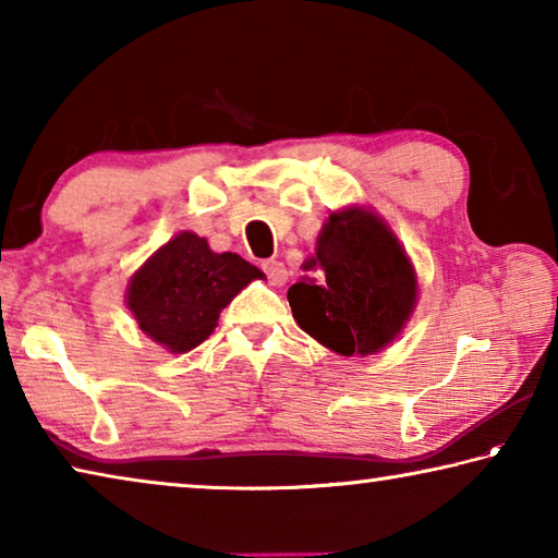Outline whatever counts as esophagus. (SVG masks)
I'll return each mask as SVG.
<instances>
[{"label":"esophagus","mask_w":558,"mask_h":558,"mask_svg":"<svg viewBox=\"0 0 558 558\" xmlns=\"http://www.w3.org/2000/svg\"><path fill=\"white\" fill-rule=\"evenodd\" d=\"M260 268H263V272H266V276H268L270 286H282V282L288 280V270H286V266H282V263H280V260H276V258L263 260V263H260Z\"/></svg>","instance_id":"esophagus-1"}]
</instances>
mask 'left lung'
<instances>
[{"label": "left lung", "instance_id": "obj_1", "mask_svg": "<svg viewBox=\"0 0 558 558\" xmlns=\"http://www.w3.org/2000/svg\"><path fill=\"white\" fill-rule=\"evenodd\" d=\"M288 290L295 323L342 356L374 354L391 344L415 307L418 282L399 239L379 216L352 206L329 214L315 256Z\"/></svg>", "mask_w": 558, "mask_h": 558}]
</instances>
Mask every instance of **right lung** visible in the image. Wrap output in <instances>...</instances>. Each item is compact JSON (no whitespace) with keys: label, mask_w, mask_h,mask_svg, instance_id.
Wrapping results in <instances>:
<instances>
[{"label":"right lung","mask_w":558,"mask_h":558,"mask_svg":"<svg viewBox=\"0 0 558 558\" xmlns=\"http://www.w3.org/2000/svg\"><path fill=\"white\" fill-rule=\"evenodd\" d=\"M266 278L235 253H214L206 239L182 231L132 276L128 307L143 332L184 354L214 332L219 313L251 280Z\"/></svg>","instance_id":"obj_1"}]
</instances>
